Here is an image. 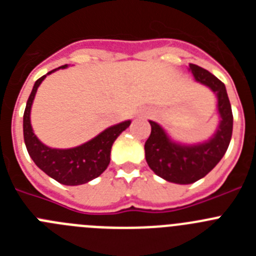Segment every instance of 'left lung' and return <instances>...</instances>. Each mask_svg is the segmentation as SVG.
I'll list each match as a JSON object with an SVG mask.
<instances>
[{
  "instance_id": "8db88e82",
  "label": "left lung",
  "mask_w": 256,
  "mask_h": 256,
  "mask_svg": "<svg viewBox=\"0 0 256 256\" xmlns=\"http://www.w3.org/2000/svg\"><path fill=\"white\" fill-rule=\"evenodd\" d=\"M188 70L196 82L204 84L216 96L219 123L209 140L198 144L174 141L156 122L148 120L151 134L144 144V158L151 170L177 184H190L204 178L224 156L234 128V115L226 86L208 70L190 64Z\"/></svg>"
}]
</instances>
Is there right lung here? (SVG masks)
<instances>
[{
	"label": "right lung",
	"instance_id": "right-lung-1",
	"mask_svg": "<svg viewBox=\"0 0 256 256\" xmlns=\"http://www.w3.org/2000/svg\"><path fill=\"white\" fill-rule=\"evenodd\" d=\"M68 65L51 70L40 76L33 86L26 112L22 118V132L26 150L32 160L40 170L65 186H79L94 180L104 173L110 162L112 146L118 136L130 126V120L108 126L90 141L72 148H52L38 140L30 124V110L38 87L44 79L58 69H65Z\"/></svg>",
	"mask_w": 256,
	"mask_h": 256
}]
</instances>
